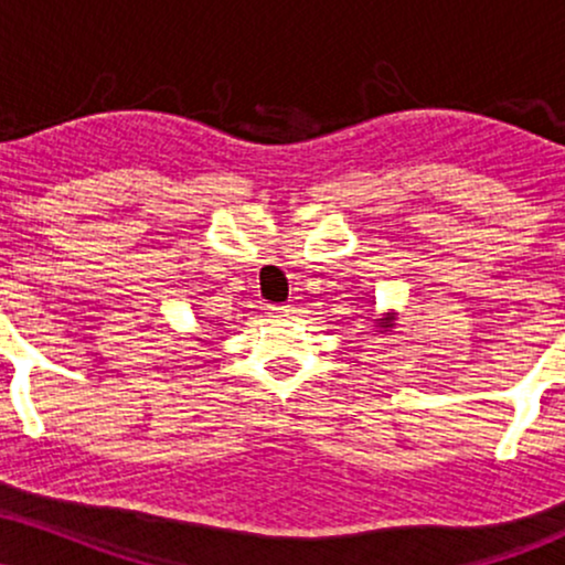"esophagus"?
<instances>
[{
  "instance_id": "esophagus-1",
  "label": "esophagus",
  "mask_w": 565,
  "mask_h": 565,
  "mask_svg": "<svg viewBox=\"0 0 565 565\" xmlns=\"http://www.w3.org/2000/svg\"><path fill=\"white\" fill-rule=\"evenodd\" d=\"M294 306L290 303H271V306H267V315L269 317H277V319H282V317H290L294 315Z\"/></svg>"
}]
</instances>
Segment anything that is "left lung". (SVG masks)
Segmentation results:
<instances>
[{"mask_svg":"<svg viewBox=\"0 0 565 565\" xmlns=\"http://www.w3.org/2000/svg\"><path fill=\"white\" fill-rule=\"evenodd\" d=\"M372 324H374V332H377V335H393V330H395V311H387V315L382 317V319H372Z\"/></svg>","mask_w":565,"mask_h":565,"instance_id":"obj_1","label":"left lung"}]
</instances>
